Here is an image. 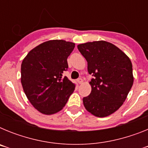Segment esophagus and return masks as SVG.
Instances as JSON below:
<instances>
[{"mask_svg":"<svg viewBox=\"0 0 148 148\" xmlns=\"http://www.w3.org/2000/svg\"><path fill=\"white\" fill-rule=\"evenodd\" d=\"M77 82H78L79 84H82V83H83V80H82V78H78V79H77Z\"/></svg>","mask_w":148,"mask_h":148,"instance_id":"1","label":"esophagus"}]
</instances>
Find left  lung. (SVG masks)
<instances>
[{"label":"left lung","instance_id":"8db88e82","mask_svg":"<svg viewBox=\"0 0 148 148\" xmlns=\"http://www.w3.org/2000/svg\"><path fill=\"white\" fill-rule=\"evenodd\" d=\"M93 78L92 90L83 99L84 108L97 117H106L123 104L133 84V66L128 56L105 40L78 44Z\"/></svg>","mask_w":148,"mask_h":148}]
</instances>
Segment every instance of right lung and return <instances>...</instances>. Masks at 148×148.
Masks as SVG:
<instances>
[{"label":"right lung","instance_id":"add662e5","mask_svg":"<svg viewBox=\"0 0 148 148\" xmlns=\"http://www.w3.org/2000/svg\"><path fill=\"white\" fill-rule=\"evenodd\" d=\"M75 44L50 40L29 51L21 64V84L29 102L43 114L63 109L75 90V84L63 77L67 58Z\"/></svg>","mask_w":148,"mask_h":148}]
</instances>
